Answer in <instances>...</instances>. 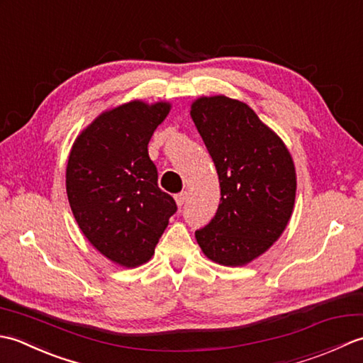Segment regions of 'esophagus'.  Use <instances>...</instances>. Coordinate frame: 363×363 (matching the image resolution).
Instances as JSON below:
<instances>
[{"label":"esophagus","instance_id":"1","mask_svg":"<svg viewBox=\"0 0 363 363\" xmlns=\"http://www.w3.org/2000/svg\"><path fill=\"white\" fill-rule=\"evenodd\" d=\"M174 199H176V204L177 206H184V203L187 201V191H181V194H177L176 196H174Z\"/></svg>","mask_w":363,"mask_h":363}]
</instances>
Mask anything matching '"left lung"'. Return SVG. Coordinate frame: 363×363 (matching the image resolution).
I'll return each instance as SVG.
<instances>
[{"instance_id":"1","label":"left lung","mask_w":363,"mask_h":363,"mask_svg":"<svg viewBox=\"0 0 363 363\" xmlns=\"http://www.w3.org/2000/svg\"><path fill=\"white\" fill-rule=\"evenodd\" d=\"M190 115L221 190L213 218L195 237L211 260L245 265L287 226L296 194L295 165L281 138L248 104L226 96L199 98Z\"/></svg>"}]
</instances>
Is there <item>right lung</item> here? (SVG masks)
I'll return each instance as SVG.
<instances>
[{
	"label": "right lung",
	"mask_w": 363,
	"mask_h": 363,
	"mask_svg": "<svg viewBox=\"0 0 363 363\" xmlns=\"http://www.w3.org/2000/svg\"><path fill=\"white\" fill-rule=\"evenodd\" d=\"M169 104L142 101L104 112L76 138L67 165L68 203L95 248L121 267L150 260L174 199L157 186L148 143Z\"/></svg>",
	"instance_id": "right-lung-1"
}]
</instances>
